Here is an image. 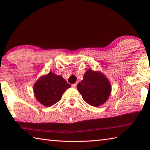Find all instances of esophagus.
Listing matches in <instances>:
<instances>
[{
	"label": "esophagus",
	"mask_w": 150,
	"mask_h": 150,
	"mask_svg": "<svg viewBox=\"0 0 150 150\" xmlns=\"http://www.w3.org/2000/svg\"><path fill=\"white\" fill-rule=\"evenodd\" d=\"M76 86H77V83H75V84H73L72 85V86L73 88H76Z\"/></svg>",
	"instance_id": "obj_1"
}]
</instances>
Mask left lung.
<instances>
[{"label": "left lung", "instance_id": "left-lung-1", "mask_svg": "<svg viewBox=\"0 0 150 150\" xmlns=\"http://www.w3.org/2000/svg\"><path fill=\"white\" fill-rule=\"evenodd\" d=\"M77 88L82 98L88 105L98 107L105 103L109 97L111 86L105 76L100 72L88 70L83 76Z\"/></svg>", "mask_w": 150, "mask_h": 150}]
</instances>
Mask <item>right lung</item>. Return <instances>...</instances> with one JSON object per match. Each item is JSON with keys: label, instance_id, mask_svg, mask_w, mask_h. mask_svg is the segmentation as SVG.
<instances>
[{"label": "right lung", "instance_id": "add662e5", "mask_svg": "<svg viewBox=\"0 0 150 150\" xmlns=\"http://www.w3.org/2000/svg\"><path fill=\"white\" fill-rule=\"evenodd\" d=\"M70 86L63 77L50 72L35 82L33 91L36 99L41 104L50 107L58 102L66 90Z\"/></svg>", "mask_w": 150, "mask_h": 150}]
</instances>
